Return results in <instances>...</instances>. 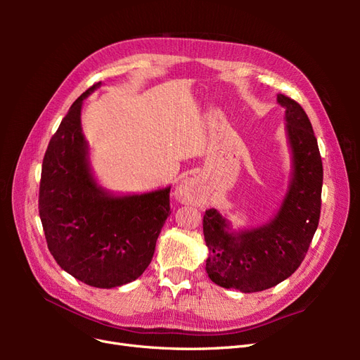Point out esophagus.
<instances>
[{
    "instance_id": "34e87169",
    "label": "esophagus",
    "mask_w": 360,
    "mask_h": 360,
    "mask_svg": "<svg viewBox=\"0 0 360 360\" xmlns=\"http://www.w3.org/2000/svg\"><path fill=\"white\" fill-rule=\"evenodd\" d=\"M176 197L183 204L195 205V204H200L202 201L204 193H202V189L197 180L186 179L177 186Z\"/></svg>"
}]
</instances>
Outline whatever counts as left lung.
<instances>
[{
  "instance_id": "8db88e82",
  "label": "left lung",
  "mask_w": 360,
  "mask_h": 360,
  "mask_svg": "<svg viewBox=\"0 0 360 360\" xmlns=\"http://www.w3.org/2000/svg\"><path fill=\"white\" fill-rule=\"evenodd\" d=\"M285 108L292 151V179L275 219L257 230L231 234L228 221L205 210L202 231L209 246L205 270L214 284L243 292L278 285L299 269L317 231L321 210L323 162L312 124L291 97L278 94Z\"/></svg>"
}]
</instances>
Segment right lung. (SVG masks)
Listing matches in <instances>:
<instances>
[{"mask_svg": "<svg viewBox=\"0 0 360 360\" xmlns=\"http://www.w3.org/2000/svg\"><path fill=\"white\" fill-rule=\"evenodd\" d=\"M73 102L43 158L39 214L49 252L84 284L112 288L144 274L171 214L169 188L111 197L94 181L81 132L82 101Z\"/></svg>", "mask_w": 360, "mask_h": 360, "instance_id": "right-lung-1", "label": "right lung"}]
</instances>
